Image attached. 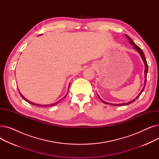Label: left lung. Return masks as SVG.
<instances>
[{
	"label": "left lung",
	"instance_id": "obj_1",
	"mask_svg": "<svg viewBox=\"0 0 159 159\" xmlns=\"http://www.w3.org/2000/svg\"><path fill=\"white\" fill-rule=\"evenodd\" d=\"M126 35V38L128 39V40H129V43L131 44V45H133V46H134V48L137 50V51L139 53V54L140 55V56H141V57H142V58H143V62H144V65H145V71H144V75H145V81H144V87H143V89L141 90V91L140 92V93L139 94V95L135 98H134L133 100H132L131 101H130V102H127V103H121V104H111V105H113V106H126V105H128V104H131V103H132V102H134L135 100H137L139 97H140V94L143 92V91H144V88H145V86H146V80H147V73H148V63H147V62H146V58H145V56H144V53H143V50H142L134 42H133L132 40H131V39L128 36V35ZM98 98L101 99V101H102V102H103L104 103H105V104H110V103H108V102H105V101H102V100L99 97V96L98 95Z\"/></svg>",
	"mask_w": 159,
	"mask_h": 159
}]
</instances>
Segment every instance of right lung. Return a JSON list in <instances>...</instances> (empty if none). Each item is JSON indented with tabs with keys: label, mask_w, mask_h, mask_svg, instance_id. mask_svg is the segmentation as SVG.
<instances>
[{
	"label": "right lung",
	"mask_w": 159,
	"mask_h": 159,
	"mask_svg": "<svg viewBox=\"0 0 159 159\" xmlns=\"http://www.w3.org/2000/svg\"><path fill=\"white\" fill-rule=\"evenodd\" d=\"M70 85H69V87H68V89H69V88H70ZM19 93H20V96L22 97V98L24 100V101H26V102H29L30 104H33V105H35V106H43V107H49V106H55L57 104H58V102H59L61 101H58V102H55V103H53V104H48V105H40V104H35V103H33V102H30V101H29L28 99H26V98H25L20 93V91H19ZM66 97V95L62 98H64V97Z\"/></svg>",
	"instance_id": "right-lung-1"
}]
</instances>
